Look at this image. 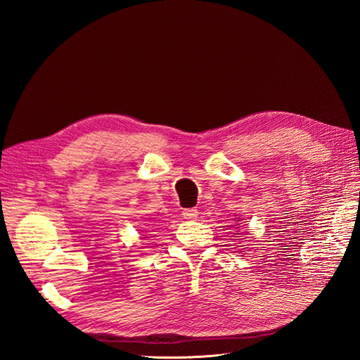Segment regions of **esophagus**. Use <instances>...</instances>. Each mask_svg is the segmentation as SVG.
<instances>
[{"mask_svg": "<svg viewBox=\"0 0 360 360\" xmlns=\"http://www.w3.org/2000/svg\"><path fill=\"white\" fill-rule=\"evenodd\" d=\"M183 217H184V219H197V217H198V210L197 209H184L183 210Z\"/></svg>", "mask_w": 360, "mask_h": 360, "instance_id": "1", "label": "esophagus"}]
</instances>
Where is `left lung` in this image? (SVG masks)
<instances>
[{"label":"left lung","instance_id":"8db88e82","mask_svg":"<svg viewBox=\"0 0 360 360\" xmlns=\"http://www.w3.org/2000/svg\"><path fill=\"white\" fill-rule=\"evenodd\" d=\"M236 228H237V226H236ZM237 233H238V231H237Z\"/></svg>","mask_w":360,"mask_h":360}]
</instances>
